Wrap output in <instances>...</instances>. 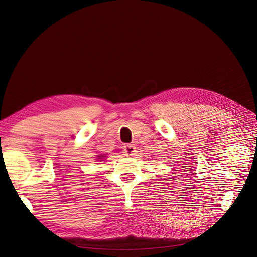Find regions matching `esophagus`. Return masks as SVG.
<instances>
[{
    "label": "esophagus",
    "mask_w": 257,
    "mask_h": 257,
    "mask_svg": "<svg viewBox=\"0 0 257 257\" xmlns=\"http://www.w3.org/2000/svg\"><path fill=\"white\" fill-rule=\"evenodd\" d=\"M124 152L127 155H133L136 152V147L134 145H125L124 146Z\"/></svg>",
    "instance_id": "1"
}]
</instances>
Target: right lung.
Returning <instances> with one entry per match:
<instances>
[{"mask_svg":"<svg viewBox=\"0 0 257 257\" xmlns=\"http://www.w3.org/2000/svg\"><path fill=\"white\" fill-rule=\"evenodd\" d=\"M98 157H104V155H98ZM99 159H102V158H99Z\"/></svg>","mask_w":257,"mask_h":257,"instance_id":"add662e5","label":"right lung"}]
</instances>
